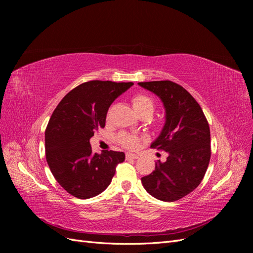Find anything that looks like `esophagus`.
Here are the masks:
<instances>
[{"mask_svg": "<svg viewBox=\"0 0 253 253\" xmlns=\"http://www.w3.org/2000/svg\"><path fill=\"white\" fill-rule=\"evenodd\" d=\"M126 159H137V158H138V155L132 154V153H126Z\"/></svg>", "mask_w": 253, "mask_h": 253, "instance_id": "obj_1", "label": "esophagus"}]
</instances>
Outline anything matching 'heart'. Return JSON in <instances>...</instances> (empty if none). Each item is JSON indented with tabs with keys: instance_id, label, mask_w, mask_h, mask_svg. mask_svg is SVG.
Masks as SVG:
<instances>
[{
	"instance_id": "1",
	"label": "heart",
	"mask_w": 253,
	"mask_h": 253,
	"mask_svg": "<svg viewBox=\"0 0 253 253\" xmlns=\"http://www.w3.org/2000/svg\"><path fill=\"white\" fill-rule=\"evenodd\" d=\"M132 104L133 108L137 113H140L141 111H144L147 109H152L154 108V102H153L152 99L147 96V95H142V94H138L135 95L132 98ZM141 138L139 136L134 135V134H128V133H121L118 136V141L124 145V147L134 150L140 142Z\"/></svg>"
}]
</instances>
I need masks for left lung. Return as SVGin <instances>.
<instances>
[{
	"instance_id": "obj_1",
	"label": "left lung",
	"mask_w": 253,
	"mask_h": 253,
	"mask_svg": "<svg viewBox=\"0 0 253 253\" xmlns=\"http://www.w3.org/2000/svg\"><path fill=\"white\" fill-rule=\"evenodd\" d=\"M157 95L166 109V122L151 147L167 152L165 163L141 178L143 188L163 202H175L196 189L211 157L210 127L200 104L179 84L165 81L139 82Z\"/></svg>"
}]
</instances>
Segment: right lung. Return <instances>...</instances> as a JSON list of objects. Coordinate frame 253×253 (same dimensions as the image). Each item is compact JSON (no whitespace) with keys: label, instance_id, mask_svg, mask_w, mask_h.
<instances>
[{"label":"right lung","instance_id":"add662e5","mask_svg":"<svg viewBox=\"0 0 253 253\" xmlns=\"http://www.w3.org/2000/svg\"><path fill=\"white\" fill-rule=\"evenodd\" d=\"M133 82H84L60 101L45 129L46 160L53 177L71 195L87 200L109 187L124 152H91L89 139L105 126L115 99Z\"/></svg>","mask_w":253,"mask_h":253}]
</instances>
